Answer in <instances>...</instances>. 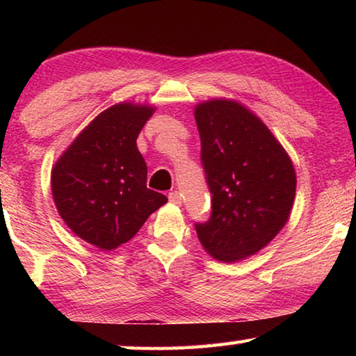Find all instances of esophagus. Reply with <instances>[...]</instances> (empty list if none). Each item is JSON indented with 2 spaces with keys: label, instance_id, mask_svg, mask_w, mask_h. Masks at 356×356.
<instances>
[{
  "label": "esophagus",
  "instance_id": "34e87169",
  "mask_svg": "<svg viewBox=\"0 0 356 356\" xmlns=\"http://www.w3.org/2000/svg\"><path fill=\"white\" fill-rule=\"evenodd\" d=\"M168 197H170L171 204H176V206H180V204H182V195H180L179 191H171L170 195H168Z\"/></svg>",
  "mask_w": 356,
  "mask_h": 356
}]
</instances>
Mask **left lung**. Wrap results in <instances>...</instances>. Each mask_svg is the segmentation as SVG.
<instances>
[{"mask_svg": "<svg viewBox=\"0 0 356 356\" xmlns=\"http://www.w3.org/2000/svg\"><path fill=\"white\" fill-rule=\"evenodd\" d=\"M195 118L212 195L210 218L196 222V234L209 254L236 262L262 250L287 222L295 171L272 131L236 102H206Z\"/></svg>", "mask_w": 356, "mask_h": 356, "instance_id": "8db88e82", "label": "left lung"}]
</instances>
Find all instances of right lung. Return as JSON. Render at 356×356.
Instances as JSON below:
<instances>
[{
    "instance_id": "right-lung-1",
    "label": "right lung",
    "mask_w": 356,
    "mask_h": 356,
    "mask_svg": "<svg viewBox=\"0 0 356 356\" xmlns=\"http://www.w3.org/2000/svg\"><path fill=\"white\" fill-rule=\"evenodd\" d=\"M154 108L119 104L100 113L51 171L56 209L78 237L110 251L135 236L168 202L147 188V166L136 138Z\"/></svg>"
}]
</instances>
